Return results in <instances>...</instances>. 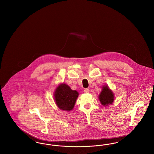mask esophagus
Instances as JSON below:
<instances>
[{
    "label": "esophagus",
    "mask_w": 154,
    "mask_h": 154,
    "mask_svg": "<svg viewBox=\"0 0 154 154\" xmlns=\"http://www.w3.org/2000/svg\"><path fill=\"white\" fill-rule=\"evenodd\" d=\"M84 92L85 93H89V89H88V88H85V89H84Z\"/></svg>",
    "instance_id": "1"
}]
</instances>
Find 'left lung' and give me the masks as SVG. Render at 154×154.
Instances as JSON below:
<instances>
[{"instance_id": "8db88e82", "label": "left lung", "mask_w": 154, "mask_h": 154, "mask_svg": "<svg viewBox=\"0 0 154 154\" xmlns=\"http://www.w3.org/2000/svg\"><path fill=\"white\" fill-rule=\"evenodd\" d=\"M99 99L104 106H108L112 103L114 101V95L108 86L103 87L102 91L99 95Z\"/></svg>"}]
</instances>
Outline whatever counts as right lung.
Returning <instances> with one entry per match:
<instances>
[{
  "label": "right lung",
  "instance_id": "add662e5",
  "mask_svg": "<svg viewBox=\"0 0 154 154\" xmlns=\"http://www.w3.org/2000/svg\"><path fill=\"white\" fill-rule=\"evenodd\" d=\"M55 100L59 108L61 110L70 111L73 109L79 93L73 91L67 85H60L55 92Z\"/></svg>",
  "mask_w": 154,
  "mask_h": 154
}]
</instances>
